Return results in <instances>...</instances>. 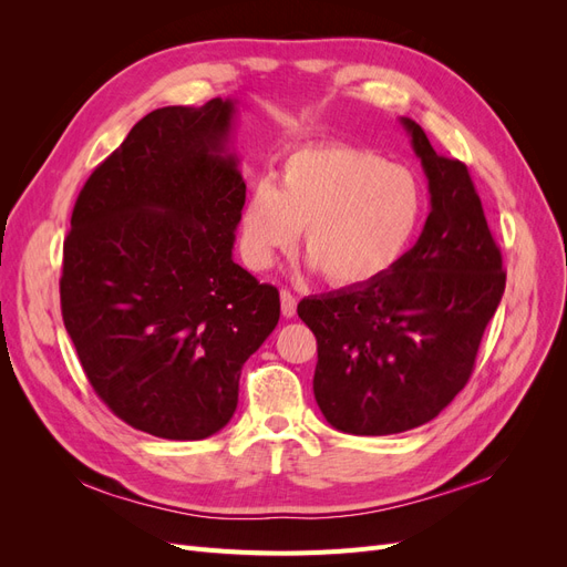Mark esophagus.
Instances as JSON below:
<instances>
[{
  "mask_svg": "<svg viewBox=\"0 0 567 567\" xmlns=\"http://www.w3.org/2000/svg\"><path fill=\"white\" fill-rule=\"evenodd\" d=\"M281 315L286 317V319H290V317H296V310H298V300H296V296L290 293V290H286V288H281Z\"/></svg>",
  "mask_w": 567,
  "mask_h": 567,
  "instance_id": "1",
  "label": "esophagus"
}]
</instances>
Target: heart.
I'll list each match as a JSON object with an SVG mask.
<instances>
[{
  "label": "heart",
  "instance_id": "heart-1",
  "mask_svg": "<svg viewBox=\"0 0 567 567\" xmlns=\"http://www.w3.org/2000/svg\"><path fill=\"white\" fill-rule=\"evenodd\" d=\"M423 213V182L411 167L348 144L302 146L281 161L279 184L262 177L248 186L241 252L252 269H269L305 227L307 265L359 286L402 260Z\"/></svg>",
  "mask_w": 567,
  "mask_h": 567
}]
</instances>
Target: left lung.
<instances>
[{
  "mask_svg": "<svg viewBox=\"0 0 567 567\" xmlns=\"http://www.w3.org/2000/svg\"><path fill=\"white\" fill-rule=\"evenodd\" d=\"M400 123L431 192L416 246L379 279L298 305L317 336V404L350 435H392L433 421L468 383L506 288L468 167L437 156L414 120Z\"/></svg>",
  "mask_w": 567,
  "mask_h": 567,
  "instance_id": "left-lung-1",
  "label": "left lung"
}]
</instances>
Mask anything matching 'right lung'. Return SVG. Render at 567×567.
I'll list each match as a JSON object with an SVG mask.
<instances>
[{"instance_id":"1","label":"right lung","mask_w":567,"mask_h":567,"mask_svg":"<svg viewBox=\"0 0 567 567\" xmlns=\"http://www.w3.org/2000/svg\"><path fill=\"white\" fill-rule=\"evenodd\" d=\"M236 101L165 106L84 182L63 244L61 312L106 406L163 440L221 431L246 359L279 323V290L231 257L246 182Z\"/></svg>"}]
</instances>
